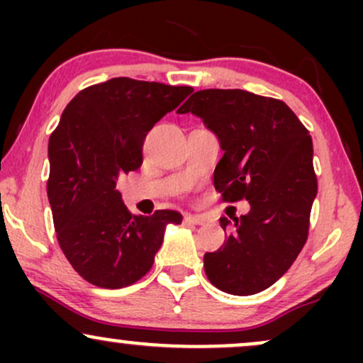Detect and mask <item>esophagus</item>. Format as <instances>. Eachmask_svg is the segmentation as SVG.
<instances>
[{"instance_id": "obj_1", "label": "esophagus", "mask_w": 363, "mask_h": 363, "mask_svg": "<svg viewBox=\"0 0 363 363\" xmlns=\"http://www.w3.org/2000/svg\"><path fill=\"white\" fill-rule=\"evenodd\" d=\"M184 222L186 223H193V225H203L206 222L205 216L201 215H191V213H186L184 215Z\"/></svg>"}]
</instances>
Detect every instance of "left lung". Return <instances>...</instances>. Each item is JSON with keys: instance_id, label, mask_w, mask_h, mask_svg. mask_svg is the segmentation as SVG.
Returning <instances> with one entry per match:
<instances>
[{"instance_id": "obj_1", "label": "left lung", "mask_w": 363, "mask_h": 363, "mask_svg": "<svg viewBox=\"0 0 363 363\" xmlns=\"http://www.w3.org/2000/svg\"><path fill=\"white\" fill-rule=\"evenodd\" d=\"M179 114L198 116L220 140L223 157L213 182L223 201L245 199L222 247L205 254V273L218 290L252 295L289 272L309 234L318 194L309 131L285 102L245 90H199ZM225 228L230 220L222 216Z\"/></svg>"}]
</instances>
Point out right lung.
<instances>
[{
    "instance_id": "right-lung-1",
    "label": "right lung",
    "mask_w": 363,
    "mask_h": 363,
    "mask_svg": "<svg viewBox=\"0 0 363 363\" xmlns=\"http://www.w3.org/2000/svg\"><path fill=\"white\" fill-rule=\"evenodd\" d=\"M193 86L111 78L74 95L49 138L48 198L57 242L73 269L101 289L145 277L169 223L182 215L129 213L118 177L143 164L147 133Z\"/></svg>"
}]
</instances>
